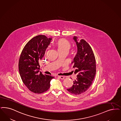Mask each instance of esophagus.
Segmentation results:
<instances>
[{
  "label": "esophagus",
  "instance_id": "obj_1",
  "mask_svg": "<svg viewBox=\"0 0 121 121\" xmlns=\"http://www.w3.org/2000/svg\"><path fill=\"white\" fill-rule=\"evenodd\" d=\"M58 78H60V79H62V80H64V78H65V77H63V76H58Z\"/></svg>",
  "mask_w": 121,
  "mask_h": 121
}]
</instances>
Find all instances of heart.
Instances as JSON below:
<instances>
[{
    "instance_id": "b5f03b06",
    "label": "heart",
    "mask_w": 121,
    "mask_h": 121,
    "mask_svg": "<svg viewBox=\"0 0 121 121\" xmlns=\"http://www.w3.org/2000/svg\"><path fill=\"white\" fill-rule=\"evenodd\" d=\"M55 44L58 48V52L68 51L71 47V43L65 39H60L56 41Z\"/></svg>"
}]
</instances>
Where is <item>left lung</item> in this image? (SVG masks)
Segmentation results:
<instances>
[{"label":"left lung","instance_id":"1","mask_svg":"<svg viewBox=\"0 0 121 121\" xmlns=\"http://www.w3.org/2000/svg\"><path fill=\"white\" fill-rule=\"evenodd\" d=\"M78 52L72 63L76 69L74 73L77 78L73 81V86L67 89L68 91L76 95H80L86 91L92 84L96 74L95 58L92 48L84 39L79 40L74 36Z\"/></svg>","mask_w":121,"mask_h":121}]
</instances>
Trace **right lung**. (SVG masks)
<instances>
[{"label": "right lung", "mask_w": 121, "mask_h": 121, "mask_svg": "<svg viewBox=\"0 0 121 121\" xmlns=\"http://www.w3.org/2000/svg\"><path fill=\"white\" fill-rule=\"evenodd\" d=\"M51 39L44 35L34 37L25 45L20 57L21 78L25 86L35 93L40 94L48 90L50 81L54 78L39 72V65Z\"/></svg>", "instance_id": "right-lung-1"}]
</instances>
